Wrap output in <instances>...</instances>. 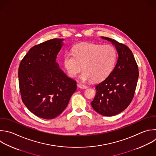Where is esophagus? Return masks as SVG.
I'll return each mask as SVG.
<instances>
[{"mask_svg":"<svg viewBox=\"0 0 156 156\" xmlns=\"http://www.w3.org/2000/svg\"><path fill=\"white\" fill-rule=\"evenodd\" d=\"M77 86H78L79 88H81V89H85V88H87V87L86 85H83V84H82V83H78V84H77Z\"/></svg>","mask_w":156,"mask_h":156,"instance_id":"obj_1","label":"esophagus"}]
</instances>
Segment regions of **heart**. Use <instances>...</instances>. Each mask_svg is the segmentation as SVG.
Returning <instances> with one entry per match:
<instances>
[{
    "instance_id": "1",
    "label": "heart",
    "mask_w": 156,
    "mask_h": 156,
    "mask_svg": "<svg viewBox=\"0 0 156 156\" xmlns=\"http://www.w3.org/2000/svg\"><path fill=\"white\" fill-rule=\"evenodd\" d=\"M73 53H66L63 56V65L68 74L76 77L80 75L82 81L103 80L113 71L116 61V51L110 44L101 45L82 43L76 45ZM83 67H82V66Z\"/></svg>"
}]
</instances>
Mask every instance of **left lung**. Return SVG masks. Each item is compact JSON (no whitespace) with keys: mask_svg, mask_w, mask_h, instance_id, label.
<instances>
[{"mask_svg":"<svg viewBox=\"0 0 156 156\" xmlns=\"http://www.w3.org/2000/svg\"><path fill=\"white\" fill-rule=\"evenodd\" d=\"M101 38L116 48L118 57L109 76L96 85V94L91 105L98 113L112 116L124 111L131 102L137 84L138 68L127 46L107 37Z\"/></svg>","mask_w":156,"mask_h":156,"instance_id":"left-lung-1","label":"left lung"}]
</instances>
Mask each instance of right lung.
<instances>
[{"mask_svg": "<svg viewBox=\"0 0 156 156\" xmlns=\"http://www.w3.org/2000/svg\"><path fill=\"white\" fill-rule=\"evenodd\" d=\"M64 39L54 38L32 48L22 60L18 70L22 100L35 115L53 119L67 107L77 90L56 62Z\"/></svg>", "mask_w": 156, "mask_h": 156, "instance_id": "obj_1", "label": "right lung"}]
</instances>
